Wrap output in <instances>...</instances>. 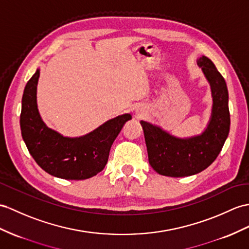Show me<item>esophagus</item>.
Returning <instances> with one entry per match:
<instances>
[{
    "mask_svg": "<svg viewBox=\"0 0 249 249\" xmlns=\"http://www.w3.org/2000/svg\"><path fill=\"white\" fill-rule=\"evenodd\" d=\"M141 112H142V110H139V108H138V110L136 111V113L139 115V114H141Z\"/></svg>",
    "mask_w": 249,
    "mask_h": 249,
    "instance_id": "34e87169",
    "label": "esophagus"
}]
</instances>
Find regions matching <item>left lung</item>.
Instances as JSON below:
<instances>
[{
  "label": "left lung",
  "instance_id": "left-lung-1",
  "mask_svg": "<svg viewBox=\"0 0 249 249\" xmlns=\"http://www.w3.org/2000/svg\"><path fill=\"white\" fill-rule=\"evenodd\" d=\"M196 62L210 84L213 100L209 124L202 134L178 138L160 126L141 121L150 165L165 177H190L205 170L220 154L229 133L226 82L209 58L202 56Z\"/></svg>",
  "mask_w": 249,
  "mask_h": 249
}]
</instances>
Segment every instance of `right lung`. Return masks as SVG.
Instances as JSON below:
<instances>
[{
    "label": "right lung",
    "mask_w": 249,
    "mask_h": 249,
    "mask_svg": "<svg viewBox=\"0 0 249 249\" xmlns=\"http://www.w3.org/2000/svg\"><path fill=\"white\" fill-rule=\"evenodd\" d=\"M38 69L22 97L20 125L23 141L36 162L45 172L63 179H87L106 167L112 144L130 114L107 120L89 134L65 137L43 123L37 105Z\"/></svg>",
    "instance_id": "right-lung-1"
}]
</instances>
